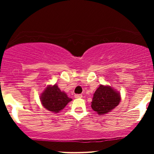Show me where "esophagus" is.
I'll list each match as a JSON object with an SVG mask.
<instances>
[{
	"label": "esophagus",
	"instance_id": "obj_1",
	"mask_svg": "<svg viewBox=\"0 0 154 154\" xmlns=\"http://www.w3.org/2000/svg\"><path fill=\"white\" fill-rule=\"evenodd\" d=\"M82 97V95L81 94H75V98H81Z\"/></svg>",
	"mask_w": 154,
	"mask_h": 154
}]
</instances>
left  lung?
<instances>
[{
    "label": "left lung",
    "instance_id": "obj_1",
    "mask_svg": "<svg viewBox=\"0 0 154 154\" xmlns=\"http://www.w3.org/2000/svg\"><path fill=\"white\" fill-rule=\"evenodd\" d=\"M121 95L114 88L109 85H100L93 94L91 107L99 115L106 114L119 105Z\"/></svg>",
    "mask_w": 154,
    "mask_h": 154
}]
</instances>
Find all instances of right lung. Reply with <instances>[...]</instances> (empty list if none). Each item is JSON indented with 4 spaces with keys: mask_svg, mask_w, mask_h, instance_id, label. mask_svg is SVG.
<instances>
[{
    "mask_svg": "<svg viewBox=\"0 0 154 154\" xmlns=\"http://www.w3.org/2000/svg\"><path fill=\"white\" fill-rule=\"evenodd\" d=\"M40 99L47 110L54 113H59L72 100L65 92L61 91L56 84L48 85L40 95Z\"/></svg>",
    "mask_w": 154,
    "mask_h": 154,
    "instance_id": "obj_1",
    "label": "right lung"
}]
</instances>
